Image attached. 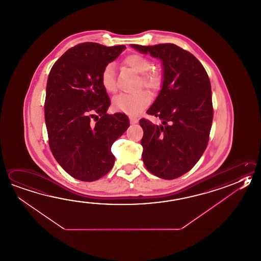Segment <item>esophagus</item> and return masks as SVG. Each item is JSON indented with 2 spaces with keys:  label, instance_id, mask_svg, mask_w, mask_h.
Instances as JSON below:
<instances>
[{
  "label": "esophagus",
  "instance_id": "obj_1",
  "mask_svg": "<svg viewBox=\"0 0 261 261\" xmlns=\"http://www.w3.org/2000/svg\"><path fill=\"white\" fill-rule=\"evenodd\" d=\"M129 119H130V123H132V124H134V123H137L138 122V118H137V117H133V116H130V117H129Z\"/></svg>",
  "mask_w": 261,
  "mask_h": 261
}]
</instances>
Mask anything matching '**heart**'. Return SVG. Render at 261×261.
Segmentation results:
<instances>
[{
    "mask_svg": "<svg viewBox=\"0 0 261 261\" xmlns=\"http://www.w3.org/2000/svg\"><path fill=\"white\" fill-rule=\"evenodd\" d=\"M123 64L132 69L134 72L140 75L139 88H145L148 91L155 93L162 87L163 76L157 70L152 68L151 61L144 55H128L123 60ZM100 83L106 92L113 94L116 92L117 87L115 82V72L113 64L104 66L100 74ZM150 103V97L147 92L140 91L134 95L122 94L113 98V109L115 112L123 113L128 115H138L141 111L147 108Z\"/></svg>",
    "mask_w": 261,
    "mask_h": 261,
    "instance_id": "heart-1",
    "label": "heart"
}]
</instances>
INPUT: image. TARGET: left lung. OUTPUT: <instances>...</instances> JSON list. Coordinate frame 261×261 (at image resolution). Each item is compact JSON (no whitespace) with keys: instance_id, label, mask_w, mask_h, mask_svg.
<instances>
[{"instance_id":"left-lung-1","label":"left lung","mask_w":261,"mask_h":261,"mask_svg":"<svg viewBox=\"0 0 261 261\" xmlns=\"http://www.w3.org/2000/svg\"><path fill=\"white\" fill-rule=\"evenodd\" d=\"M131 47L163 63L162 89L141 119L142 159L158 177L172 180L190 171L205 151L213 118L212 86L206 70L190 53L172 43Z\"/></svg>"}]
</instances>
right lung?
I'll list each match as a JSON object with an SVG mask.
<instances>
[{"mask_svg": "<svg viewBox=\"0 0 261 261\" xmlns=\"http://www.w3.org/2000/svg\"><path fill=\"white\" fill-rule=\"evenodd\" d=\"M124 49L81 43L49 72L44 106L49 148L64 171L80 181H96L111 171L112 145L129 127L125 114L107 113L111 101L100 83L104 66Z\"/></svg>", "mask_w": 261, "mask_h": 261, "instance_id": "add662e5", "label": "right lung"}]
</instances>
